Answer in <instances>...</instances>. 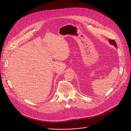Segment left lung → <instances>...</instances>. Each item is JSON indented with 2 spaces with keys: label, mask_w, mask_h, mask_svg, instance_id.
Returning a JSON list of instances; mask_svg holds the SVG:
<instances>
[{
  "label": "left lung",
  "mask_w": 131,
  "mask_h": 131,
  "mask_svg": "<svg viewBox=\"0 0 131 131\" xmlns=\"http://www.w3.org/2000/svg\"><path fill=\"white\" fill-rule=\"evenodd\" d=\"M109 42H110V43L111 44L114 45L116 48H117V44H116V43H115V41H114V40L110 39V40H109Z\"/></svg>",
  "instance_id": "1"
}]
</instances>
